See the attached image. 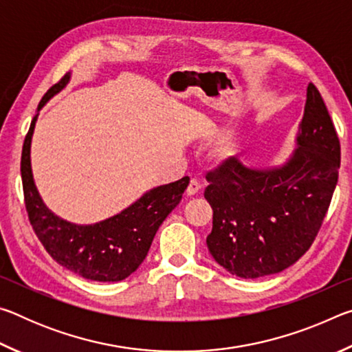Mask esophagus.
Instances as JSON below:
<instances>
[{"label":"esophagus","mask_w":352,"mask_h":352,"mask_svg":"<svg viewBox=\"0 0 352 352\" xmlns=\"http://www.w3.org/2000/svg\"><path fill=\"white\" fill-rule=\"evenodd\" d=\"M201 189V183L197 180V178H190V182L186 188V194L188 195H195Z\"/></svg>","instance_id":"1"}]
</instances>
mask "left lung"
Here are the masks:
<instances>
[{
    "instance_id": "left-lung-1",
    "label": "left lung",
    "mask_w": 352,
    "mask_h": 352,
    "mask_svg": "<svg viewBox=\"0 0 352 352\" xmlns=\"http://www.w3.org/2000/svg\"><path fill=\"white\" fill-rule=\"evenodd\" d=\"M340 169V142L323 98L307 87L295 151L278 166H245L230 158L208 174L212 208L206 245L237 278L275 275L294 265L317 236Z\"/></svg>"
}]
</instances>
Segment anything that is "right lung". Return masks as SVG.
Returning a JSON list of instances; mask_svg holds the SVG:
<instances>
[{"instance_id": "obj_1", "label": "right lung", "mask_w": 352, "mask_h": 352, "mask_svg": "<svg viewBox=\"0 0 352 352\" xmlns=\"http://www.w3.org/2000/svg\"><path fill=\"white\" fill-rule=\"evenodd\" d=\"M69 80L71 73H67L40 100L23 144L21 180L28 216L35 234L57 264L91 281L118 283L132 275L146 259L160 225L180 204L189 177L148 189L126 210L96 223H73L52 212L35 186L31 142L40 110Z\"/></svg>"}]
</instances>
